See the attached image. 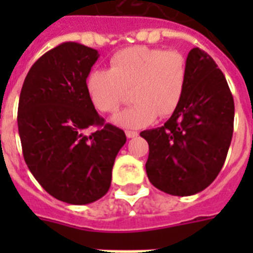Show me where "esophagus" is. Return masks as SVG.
Returning <instances> with one entry per match:
<instances>
[{"label": "esophagus", "instance_id": "obj_1", "mask_svg": "<svg viewBox=\"0 0 253 253\" xmlns=\"http://www.w3.org/2000/svg\"><path fill=\"white\" fill-rule=\"evenodd\" d=\"M126 136H127V138H135V136H138V132H136V131L127 130L126 131Z\"/></svg>", "mask_w": 253, "mask_h": 253}]
</instances>
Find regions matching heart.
I'll list each match as a JSON object with an SVG mask.
<instances>
[{"instance_id": "b5f03b06", "label": "heart", "mask_w": 253, "mask_h": 253, "mask_svg": "<svg viewBox=\"0 0 253 253\" xmlns=\"http://www.w3.org/2000/svg\"><path fill=\"white\" fill-rule=\"evenodd\" d=\"M109 71L93 69L85 79V90L91 105L101 113H115L131 91L134 103L113 118L117 126L142 128L156 117L166 118L180 106L188 68L177 51L132 45L115 52Z\"/></svg>"}]
</instances>
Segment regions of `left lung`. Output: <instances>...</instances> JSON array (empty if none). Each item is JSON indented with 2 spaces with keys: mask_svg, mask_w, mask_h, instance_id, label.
Segmentation results:
<instances>
[{
  "mask_svg": "<svg viewBox=\"0 0 253 253\" xmlns=\"http://www.w3.org/2000/svg\"><path fill=\"white\" fill-rule=\"evenodd\" d=\"M180 106L164 126L140 132L148 142V180L172 196L202 192L223 167L234 132V98L211 56L193 48Z\"/></svg>",
  "mask_w": 253,
  "mask_h": 253,
  "instance_id": "obj_1",
  "label": "left lung"
}]
</instances>
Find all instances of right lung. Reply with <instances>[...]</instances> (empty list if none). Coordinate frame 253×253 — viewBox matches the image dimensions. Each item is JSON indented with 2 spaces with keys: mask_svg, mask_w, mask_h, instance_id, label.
Listing matches in <instances>:
<instances>
[{
  "mask_svg": "<svg viewBox=\"0 0 253 253\" xmlns=\"http://www.w3.org/2000/svg\"><path fill=\"white\" fill-rule=\"evenodd\" d=\"M99 53L67 42L39 57L25 79L18 105L23 158L35 180L56 200L86 205L111 184V170L126 143L123 130L105 125L85 90ZM93 126L98 130L86 134Z\"/></svg>",
  "mask_w": 253,
  "mask_h": 253,
  "instance_id": "obj_1",
  "label": "right lung"
}]
</instances>
